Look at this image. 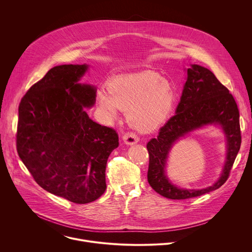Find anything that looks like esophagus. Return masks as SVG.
Masks as SVG:
<instances>
[{"mask_svg": "<svg viewBox=\"0 0 252 252\" xmlns=\"http://www.w3.org/2000/svg\"><path fill=\"white\" fill-rule=\"evenodd\" d=\"M123 140L126 145L130 146V145H134V143L138 141V136L133 132H126L123 135Z\"/></svg>", "mask_w": 252, "mask_h": 252, "instance_id": "34e87169", "label": "esophagus"}]
</instances>
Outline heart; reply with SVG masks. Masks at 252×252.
Instances as JSON below:
<instances>
[{
  "instance_id": "heart-1",
  "label": "heart",
  "mask_w": 252,
  "mask_h": 252,
  "mask_svg": "<svg viewBox=\"0 0 252 252\" xmlns=\"http://www.w3.org/2000/svg\"><path fill=\"white\" fill-rule=\"evenodd\" d=\"M96 94L98 109L107 120L118 111L126 112L128 125L139 131H151L169 117L174 94L170 84L155 71L123 76L112 80Z\"/></svg>"
}]
</instances>
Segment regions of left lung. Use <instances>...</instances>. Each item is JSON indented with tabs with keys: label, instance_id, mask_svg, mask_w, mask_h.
Listing matches in <instances>:
<instances>
[{
	"label": "left lung",
	"instance_id": "obj_1",
	"mask_svg": "<svg viewBox=\"0 0 252 252\" xmlns=\"http://www.w3.org/2000/svg\"><path fill=\"white\" fill-rule=\"evenodd\" d=\"M175 113L160 127L158 137L151 139L147 145L150 186L170 199L191 198L220 189L227 181L241 145L239 111L233 95L208 68L191 64L188 68V79ZM208 123H220L227 135L228 158L222 176L206 189H178L171 185L164 174L167 154L176 139Z\"/></svg>",
	"mask_w": 252,
	"mask_h": 252
}]
</instances>
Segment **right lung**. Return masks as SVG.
Wrapping results in <instances>:
<instances>
[{"label":"right lung","mask_w":252,"mask_h":252,"mask_svg":"<svg viewBox=\"0 0 252 252\" xmlns=\"http://www.w3.org/2000/svg\"><path fill=\"white\" fill-rule=\"evenodd\" d=\"M87 64H62L33 84L19 105L17 152L34 182L74 203L94 201L105 191V166L119 134L93 122L85 107L95 88L79 84Z\"/></svg>","instance_id":"1"}]
</instances>
